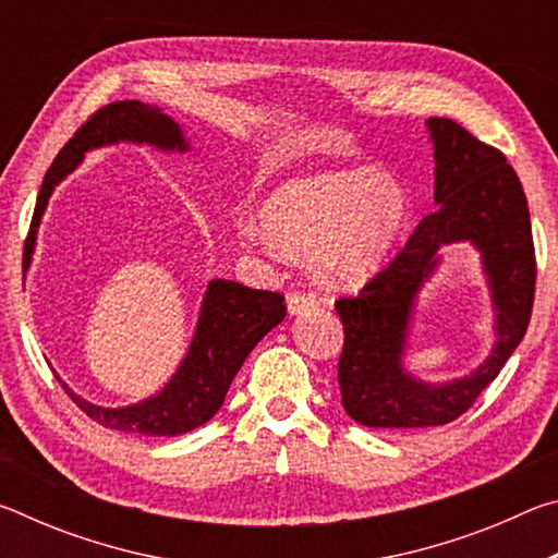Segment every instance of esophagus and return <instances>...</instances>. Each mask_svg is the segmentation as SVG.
<instances>
[{
  "label": "esophagus",
  "instance_id": "obj_1",
  "mask_svg": "<svg viewBox=\"0 0 558 558\" xmlns=\"http://www.w3.org/2000/svg\"><path fill=\"white\" fill-rule=\"evenodd\" d=\"M317 307V298L313 292H292L288 298V310L290 315H300V313H307V310H315Z\"/></svg>",
  "mask_w": 558,
  "mask_h": 558
}]
</instances>
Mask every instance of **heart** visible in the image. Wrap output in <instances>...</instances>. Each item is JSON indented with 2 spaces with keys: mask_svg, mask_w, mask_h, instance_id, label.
I'll return each instance as SVG.
<instances>
[{
  "mask_svg": "<svg viewBox=\"0 0 558 558\" xmlns=\"http://www.w3.org/2000/svg\"><path fill=\"white\" fill-rule=\"evenodd\" d=\"M409 199L381 169L323 172L290 179L258 204V223L239 235L248 245H276L288 256L310 253L325 286H359L389 256L403 229Z\"/></svg>",
  "mask_w": 558,
  "mask_h": 558,
  "instance_id": "obj_1",
  "label": "heart"
}]
</instances>
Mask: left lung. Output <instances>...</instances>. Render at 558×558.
<instances>
[{
    "label": "left lung",
    "mask_w": 558,
    "mask_h": 558,
    "mask_svg": "<svg viewBox=\"0 0 558 558\" xmlns=\"http://www.w3.org/2000/svg\"><path fill=\"white\" fill-rule=\"evenodd\" d=\"M436 147V204L389 266L359 290L339 298L344 327L337 364L349 418L369 428H430L460 418L526 332L534 305L536 256L522 182L497 147L480 143L456 120L430 118ZM470 240L484 265L498 310V342L485 365L462 380L433 387L400 366L412 300L437 265L440 244Z\"/></svg>",
    "instance_id": "left-lung-1"
}]
</instances>
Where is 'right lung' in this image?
<instances>
[{"label":"right lung","instance_id":"obj_1","mask_svg":"<svg viewBox=\"0 0 558 558\" xmlns=\"http://www.w3.org/2000/svg\"><path fill=\"white\" fill-rule=\"evenodd\" d=\"M120 140L147 143L159 149H179V153L189 149L177 122L159 108L145 106L140 100L110 102L93 112L56 155L44 177L32 229L24 241V270L32 263L36 229H39L53 186L83 162L88 149L120 143ZM282 317H286V298L280 292L253 290L233 280H211L202 302L192 347L177 374L157 396L143 403L125 405V409H102L75 396L65 384L63 391L88 418L106 428L143 433V436H182L204 426L221 409L226 391L245 356L272 327L282 323Z\"/></svg>","mask_w":558,"mask_h":558}]
</instances>
